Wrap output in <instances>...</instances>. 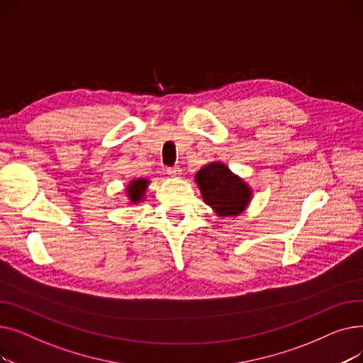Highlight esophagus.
Masks as SVG:
<instances>
[{
  "instance_id": "esophagus-1",
  "label": "esophagus",
  "mask_w": 363,
  "mask_h": 363,
  "mask_svg": "<svg viewBox=\"0 0 363 363\" xmlns=\"http://www.w3.org/2000/svg\"><path fill=\"white\" fill-rule=\"evenodd\" d=\"M166 174H167L169 177H179V175H181V167H178V166L167 167V169H166Z\"/></svg>"
}]
</instances>
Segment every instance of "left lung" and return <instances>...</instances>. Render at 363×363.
Wrapping results in <instances>:
<instances>
[{
	"label": "left lung",
	"mask_w": 363,
	"mask_h": 363,
	"mask_svg": "<svg viewBox=\"0 0 363 363\" xmlns=\"http://www.w3.org/2000/svg\"><path fill=\"white\" fill-rule=\"evenodd\" d=\"M206 204L222 215L235 216L250 201V188L222 163H211L196 175Z\"/></svg>",
	"instance_id": "8db88e82"
}]
</instances>
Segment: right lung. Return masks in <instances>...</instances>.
Wrapping results in <instances>:
<instances>
[{
  "mask_svg": "<svg viewBox=\"0 0 363 363\" xmlns=\"http://www.w3.org/2000/svg\"><path fill=\"white\" fill-rule=\"evenodd\" d=\"M147 181L145 179H135V181H132L128 186V194H129V199H130V201L132 203H137L138 200H141L143 199V194H144V191H145V188H147Z\"/></svg>",
  "mask_w": 363,
  "mask_h": 363,
  "instance_id": "obj_1",
  "label": "right lung"
}]
</instances>
